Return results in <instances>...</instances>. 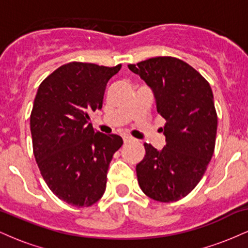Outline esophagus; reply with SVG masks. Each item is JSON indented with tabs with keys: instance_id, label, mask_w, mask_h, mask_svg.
Instances as JSON below:
<instances>
[{
	"instance_id": "34e87169",
	"label": "esophagus",
	"mask_w": 248,
	"mask_h": 248,
	"mask_svg": "<svg viewBox=\"0 0 248 248\" xmlns=\"http://www.w3.org/2000/svg\"><path fill=\"white\" fill-rule=\"evenodd\" d=\"M122 138H124V143H127V142H130V141L134 140L132 136H129V135H124V136H122Z\"/></svg>"
}]
</instances>
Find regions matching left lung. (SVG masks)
<instances>
[{
    "label": "left lung",
    "mask_w": 248,
    "mask_h": 248,
    "mask_svg": "<svg viewBox=\"0 0 248 248\" xmlns=\"http://www.w3.org/2000/svg\"><path fill=\"white\" fill-rule=\"evenodd\" d=\"M128 67L150 87L167 121L166 146L157 150L144 143L146 155L136 166L139 186L154 201H178L195 189L213 155L218 120L212 90L201 73L173 57Z\"/></svg>",
    "instance_id": "left-lung-1"
}]
</instances>
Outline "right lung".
I'll return each mask as SVG.
<instances>
[{
	"instance_id": "1",
	"label": "right lung",
	"mask_w": 248,
	"mask_h": 248,
	"mask_svg": "<svg viewBox=\"0 0 248 248\" xmlns=\"http://www.w3.org/2000/svg\"><path fill=\"white\" fill-rule=\"evenodd\" d=\"M120 69L69 62L37 91L30 115L33 155L51 191L73 206H91L102 197L108 167L124 143L121 136L96 132L90 124Z\"/></svg>"
}]
</instances>
